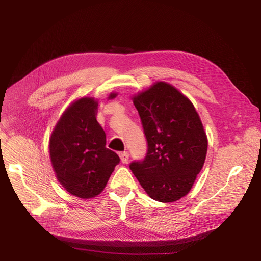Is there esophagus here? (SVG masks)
<instances>
[{
	"instance_id": "1",
	"label": "esophagus",
	"mask_w": 261,
	"mask_h": 261,
	"mask_svg": "<svg viewBox=\"0 0 261 261\" xmlns=\"http://www.w3.org/2000/svg\"><path fill=\"white\" fill-rule=\"evenodd\" d=\"M120 158H121V161L123 163H127L128 159H129V154L127 152H122V153H120Z\"/></svg>"
}]
</instances>
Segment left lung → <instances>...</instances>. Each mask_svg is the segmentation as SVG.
I'll use <instances>...</instances> for the list:
<instances>
[{"label":"left lung","instance_id":"8db88e82","mask_svg":"<svg viewBox=\"0 0 261 261\" xmlns=\"http://www.w3.org/2000/svg\"><path fill=\"white\" fill-rule=\"evenodd\" d=\"M148 150L129 168L150 198L173 202L191 191L206 160L208 139L194 105L175 87L156 82L135 94Z\"/></svg>","mask_w":261,"mask_h":261}]
</instances>
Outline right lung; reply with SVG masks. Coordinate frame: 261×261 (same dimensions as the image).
<instances>
[{
    "label": "right lung",
    "instance_id": "right-lung-1",
    "mask_svg": "<svg viewBox=\"0 0 261 261\" xmlns=\"http://www.w3.org/2000/svg\"><path fill=\"white\" fill-rule=\"evenodd\" d=\"M116 96L111 92L108 99ZM98 105L90 97L74 101L55 125L49 143L55 176L70 195L82 199L103 191L120 163L118 155L106 147V133L97 121Z\"/></svg>",
    "mask_w": 261,
    "mask_h": 261
}]
</instances>
